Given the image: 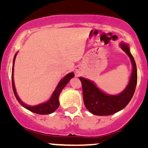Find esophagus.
Listing matches in <instances>:
<instances>
[{
	"label": "esophagus",
	"instance_id": "34e87169",
	"mask_svg": "<svg viewBox=\"0 0 148 148\" xmlns=\"http://www.w3.org/2000/svg\"><path fill=\"white\" fill-rule=\"evenodd\" d=\"M81 71H82V67H81L80 66H78L76 67V69H75V72H76V75H78L79 74H80Z\"/></svg>",
	"mask_w": 148,
	"mask_h": 148
}]
</instances>
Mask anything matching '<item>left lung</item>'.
Instances as JSON below:
<instances>
[{
  "label": "left lung",
  "instance_id": "left-lung-1",
  "mask_svg": "<svg viewBox=\"0 0 148 148\" xmlns=\"http://www.w3.org/2000/svg\"><path fill=\"white\" fill-rule=\"evenodd\" d=\"M120 47L129 56L132 64V73L129 83L118 95H109L101 90L92 81L79 77L83 89L84 105L89 112L96 116H110L121 110L131 100L137 84V69L135 60L130 53V47L121 42Z\"/></svg>",
  "mask_w": 148,
  "mask_h": 148
}]
</instances>
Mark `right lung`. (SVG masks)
I'll list each match as a JSON object with an SVG mask.
<instances>
[{"label":"right lung","instance_id":"add662e5","mask_svg":"<svg viewBox=\"0 0 148 148\" xmlns=\"http://www.w3.org/2000/svg\"><path fill=\"white\" fill-rule=\"evenodd\" d=\"M16 56L17 53H15V56H14V59H13L12 70V82L13 92H14V94H15L17 100L18 101V102L20 103L21 105L23 106V108H25L26 109L29 110L32 112V113H38V114L40 115L50 114V113H53V112L59 107V101H58V98H59L60 93H61V92L62 91L63 89L64 88L65 86L66 85V84L69 83L70 79L74 77L75 74L73 73H68L67 75H66L62 79H61V81H60L59 83H58V85H57V87H56V90H54L53 95H52L51 98L47 101H46V102L44 103H41V104L35 106L28 105V104L23 103V101L21 100V99L19 98V96H18V93H17L16 92L15 83H14V77H13V75H14V64H15V58H16Z\"/></svg>","mask_w":148,"mask_h":148}]
</instances>
